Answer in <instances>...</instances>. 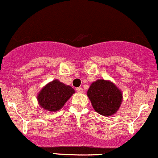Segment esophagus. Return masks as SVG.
I'll return each mask as SVG.
<instances>
[{
  "label": "esophagus",
  "instance_id": "esophagus-1",
  "mask_svg": "<svg viewBox=\"0 0 158 158\" xmlns=\"http://www.w3.org/2000/svg\"><path fill=\"white\" fill-rule=\"evenodd\" d=\"M76 91H77L78 93H83V91H84V90H83L82 88H76Z\"/></svg>",
  "mask_w": 158,
  "mask_h": 158
}]
</instances>
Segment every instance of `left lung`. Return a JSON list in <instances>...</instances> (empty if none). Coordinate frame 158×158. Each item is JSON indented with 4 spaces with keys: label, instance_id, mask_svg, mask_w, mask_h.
<instances>
[{
    "label": "left lung",
    "instance_id": "left-lung-1",
    "mask_svg": "<svg viewBox=\"0 0 158 158\" xmlns=\"http://www.w3.org/2000/svg\"><path fill=\"white\" fill-rule=\"evenodd\" d=\"M87 95L94 109L102 115H112L118 110L122 93L114 83L104 79L94 82L88 90Z\"/></svg>",
    "mask_w": 158,
    "mask_h": 158
}]
</instances>
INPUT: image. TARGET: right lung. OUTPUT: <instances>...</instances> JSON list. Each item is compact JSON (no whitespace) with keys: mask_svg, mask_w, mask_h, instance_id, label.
I'll use <instances>...</instances> for the list:
<instances>
[{"mask_svg":"<svg viewBox=\"0 0 158 158\" xmlns=\"http://www.w3.org/2000/svg\"><path fill=\"white\" fill-rule=\"evenodd\" d=\"M74 93L75 91L72 87L55 79L42 88L37 95V100L43 109L56 112L63 107Z\"/></svg>","mask_w":158,"mask_h":158,"instance_id":"obj_1","label":"right lung"}]
</instances>
